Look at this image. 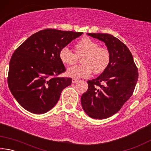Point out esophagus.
Listing matches in <instances>:
<instances>
[{"instance_id":"obj_1","label":"esophagus","mask_w":151,"mask_h":151,"mask_svg":"<svg viewBox=\"0 0 151 151\" xmlns=\"http://www.w3.org/2000/svg\"><path fill=\"white\" fill-rule=\"evenodd\" d=\"M78 81V79H76V78H73V80H72V83H77Z\"/></svg>"}]
</instances>
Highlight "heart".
I'll return each mask as SVG.
<instances>
[{
    "mask_svg": "<svg viewBox=\"0 0 151 151\" xmlns=\"http://www.w3.org/2000/svg\"><path fill=\"white\" fill-rule=\"evenodd\" d=\"M76 54L66 46L59 52L60 60L65 65H74L78 58H81L83 65L68 68L66 74L72 78H87L94 71L99 74L108 67L111 55L108 48L99 47V43L88 37L81 39L75 45Z\"/></svg>",
    "mask_w": 151,
    "mask_h": 151,
    "instance_id": "obj_1",
    "label": "heart"
}]
</instances>
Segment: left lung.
<instances>
[{
	"label": "left lung",
	"instance_id": "8db88e82",
	"mask_svg": "<svg viewBox=\"0 0 151 151\" xmlns=\"http://www.w3.org/2000/svg\"><path fill=\"white\" fill-rule=\"evenodd\" d=\"M104 42L111 55L110 63L96 78L88 81V90L81 96L82 107L95 119L114 115L132 96L139 73L129 48L110 34L87 33Z\"/></svg>",
	"mask_w": 151,
	"mask_h": 151
}]
</instances>
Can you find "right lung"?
<instances>
[{
	"mask_svg": "<svg viewBox=\"0 0 151 151\" xmlns=\"http://www.w3.org/2000/svg\"><path fill=\"white\" fill-rule=\"evenodd\" d=\"M83 32L45 29L30 36L12 55L8 85L24 109L43 114L54 107L72 78L57 77L66 69L59 57L61 48Z\"/></svg>",
	"mask_w": 151,
	"mask_h": 151,
	"instance_id": "obj_1",
	"label": "right lung"
}]
</instances>
